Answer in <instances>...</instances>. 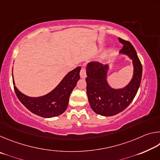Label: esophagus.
I'll list each match as a JSON object with an SVG mask.
<instances>
[{"label":"esophagus","mask_w":160,"mask_h":160,"mask_svg":"<svg viewBox=\"0 0 160 160\" xmlns=\"http://www.w3.org/2000/svg\"><path fill=\"white\" fill-rule=\"evenodd\" d=\"M80 78H82V79H85V78L87 77L86 68H85L82 67V68H81L80 72Z\"/></svg>","instance_id":"1"}]
</instances>
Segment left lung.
I'll return each instance as SVG.
<instances>
[{
	"label": "left lung",
	"instance_id": "obj_1",
	"mask_svg": "<svg viewBox=\"0 0 160 160\" xmlns=\"http://www.w3.org/2000/svg\"><path fill=\"white\" fill-rule=\"evenodd\" d=\"M123 45L120 53L129 56L134 66L133 78L123 89L113 90L108 85L107 65L92 62L88 66L86 82L87 94L90 107L97 114L111 116L117 114L128 107L137 94L140 85L142 66L131 42L118 38Z\"/></svg>",
	"mask_w": 160,
	"mask_h": 160
}]
</instances>
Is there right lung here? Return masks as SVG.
<instances>
[{
    "label": "right lung",
    "instance_id": "1",
    "mask_svg": "<svg viewBox=\"0 0 160 160\" xmlns=\"http://www.w3.org/2000/svg\"><path fill=\"white\" fill-rule=\"evenodd\" d=\"M80 69L79 66L70 71L53 91L47 95L36 98L21 93L13 81L15 94L22 104L34 114L44 118L59 116L67 109L70 94L80 78Z\"/></svg>",
    "mask_w": 160,
    "mask_h": 160
}]
</instances>
